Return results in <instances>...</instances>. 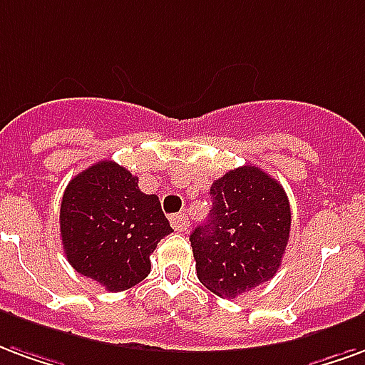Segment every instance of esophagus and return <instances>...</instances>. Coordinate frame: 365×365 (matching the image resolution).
<instances>
[{"label": "esophagus", "mask_w": 365, "mask_h": 365, "mask_svg": "<svg viewBox=\"0 0 365 365\" xmlns=\"http://www.w3.org/2000/svg\"><path fill=\"white\" fill-rule=\"evenodd\" d=\"M171 225H173V230H175V231H179V233H185V231L188 230V217H186V214L171 215Z\"/></svg>", "instance_id": "34e87169"}]
</instances>
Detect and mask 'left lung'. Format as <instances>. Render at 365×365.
I'll use <instances>...</instances> for the list:
<instances>
[{"label": "left lung", "instance_id": "obj_1", "mask_svg": "<svg viewBox=\"0 0 365 365\" xmlns=\"http://www.w3.org/2000/svg\"><path fill=\"white\" fill-rule=\"evenodd\" d=\"M208 222L190 235L198 280L223 299L274 278L286 252L292 212L286 190L259 167L225 173L210 188Z\"/></svg>", "mask_w": 365, "mask_h": 365}]
</instances>
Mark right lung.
Masks as SVG:
<instances>
[{
	"mask_svg": "<svg viewBox=\"0 0 365 365\" xmlns=\"http://www.w3.org/2000/svg\"><path fill=\"white\" fill-rule=\"evenodd\" d=\"M173 227L155 194L114 161H98L70 180L62 196L60 233L68 262L108 292L142 282L150 255Z\"/></svg>",
	"mask_w": 365,
	"mask_h": 365,
	"instance_id": "right-lung-1",
	"label": "right lung"
}]
</instances>
